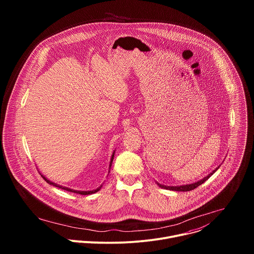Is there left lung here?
Wrapping results in <instances>:
<instances>
[{"mask_svg": "<svg viewBox=\"0 0 254 254\" xmlns=\"http://www.w3.org/2000/svg\"><path fill=\"white\" fill-rule=\"evenodd\" d=\"M218 169V168H217ZM216 169V170H217ZM216 170L215 171H213L211 174H209L207 177H205L204 179H202L201 181H199V182H197V183H194V184H191V185H185V186H177V187H170V186H164V185H161V184H158L160 187H162V188H164V189H168V190H172V191H180V192H187V191H191V190H194L195 188H197L198 186H200L201 184H203L206 180H208L215 172H216Z\"/></svg>", "mask_w": 254, "mask_h": 254, "instance_id": "left-lung-1", "label": "left lung"}]
</instances>
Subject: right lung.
Segmentation results:
<instances>
[{
	"label": "right lung",
	"mask_w": 254,
	"mask_h": 254,
	"mask_svg": "<svg viewBox=\"0 0 254 254\" xmlns=\"http://www.w3.org/2000/svg\"><path fill=\"white\" fill-rule=\"evenodd\" d=\"M113 160H114V155H113V157H112V161H111V165H110V167H112V162H113ZM42 176V175H41ZM42 178L46 181V182L48 183V184H50V185H53V186H55V187H58V188H61V189H63V190H66V191H69V192H73V193H77V194H80V195H90V194H93V193H95V192H97V191H99L100 190V188H101V186L99 187V188H97L96 190H93V191H75V190H72V189H69V188H66V187H62V186H59V185H57V184H54V183H52V182H50L49 180H47L44 176H42Z\"/></svg>",
	"instance_id": "1"
}]
</instances>
